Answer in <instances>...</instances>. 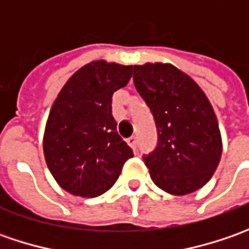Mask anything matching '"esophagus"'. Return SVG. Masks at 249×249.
Here are the masks:
<instances>
[{
    "label": "esophagus",
    "instance_id": "esophagus-1",
    "mask_svg": "<svg viewBox=\"0 0 249 249\" xmlns=\"http://www.w3.org/2000/svg\"><path fill=\"white\" fill-rule=\"evenodd\" d=\"M127 144H129L130 147L136 151V148H137V137H134V136H133V137L127 139Z\"/></svg>",
    "mask_w": 249,
    "mask_h": 249
}]
</instances>
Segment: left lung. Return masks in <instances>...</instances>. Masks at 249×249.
I'll return each instance as SVG.
<instances>
[{
	"mask_svg": "<svg viewBox=\"0 0 249 249\" xmlns=\"http://www.w3.org/2000/svg\"><path fill=\"white\" fill-rule=\"evenodd\" d=\"M133 79L158 133L157 148L144 155L151 178L173 196L194 193L209 181L222 157L211 102L190 76L170 63L134 65Z\"/></svg>",
	"mask_w": 249,
	"mask_h": 249,
	"instance_id": "8db88e82",
	"label": "left lung"
}]
</instances>
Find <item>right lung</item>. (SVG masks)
<instances>
[{"mask_svg":"<svg viewBox=\"0 0 249 249\" xmlns=\"http://www.w3.org/2000/svg\"><path fill=\"white\" fill-rule=\"evenodd\" d=\"M133 66L94 61L73 74L50 110L44 157L56 183L73 196L94 198L118 180L133 151L116 130L112 95Z\"/></svg>","mask_w":249,"mask_h":249,"instance_id":"obj_1","label":"right lung"}]
</instances>
